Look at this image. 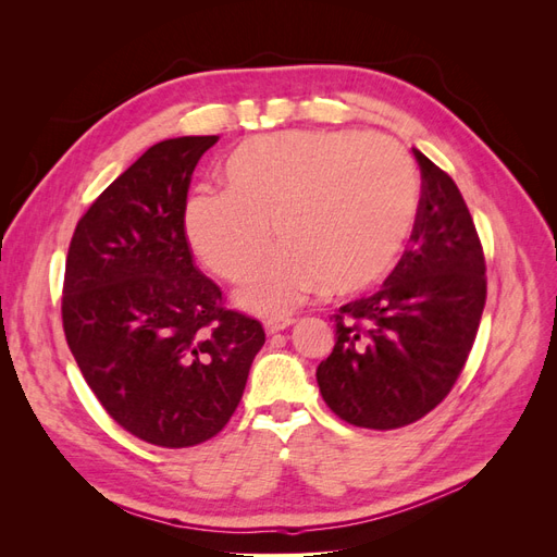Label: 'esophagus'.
<instances>
[{"instance_id": "esophagus-1", "label": "esophagus", "mask_w": 557, "mask_h": 557, "mask_svg": "<svg viewBox=\"0 0 557 557\" xmlns=\"http://www.w3.org/2000/svg\"><path fill=\"white\" fill-rule=\"evenodd\" d=\"M290 325H293V318H267V320H264L267 334H276V332H281V330H285V327H290Z\"/></svg>"}]
</instances>
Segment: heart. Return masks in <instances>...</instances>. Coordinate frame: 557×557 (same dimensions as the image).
<instances>
[{"label": "heart", "mask_w": 557, "mask_h": 557, "mask_svg": "<svg viewBox=\"0 0 557 557\" xmlns=\"http://www.w3.org/2000/svg\"><path fill=\"white\" fill-rule=\"evenodd\" d=\"M230 190H201L185 205V232L213 274L239 283L272 248L239 299L285 313L320 283L358 293L379 283L418 218L416 164L385 134L290 129L244 141L227 158Z\"/></svg>", "instance_id": "b5f03b06"}]
</instances>
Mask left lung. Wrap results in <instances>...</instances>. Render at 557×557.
<instances>
[{"label": "left lung", "instance_id": "1", "mask_svg": "<svg viewBox=\"0 0 557 557\" xmlns=\"http://www.w3.org/2000/svg\"><path fill=\"white\" fill-rule=\"evenodd\" d=\"M420 205L411 239L374 295L332 313L336 342L315 369L346 423L397 430L446 399L474 346L487 278L479 232L455 181L413 148Z\"/></svg>", "mask_w": 557, "mask_h": 557}]
</instances>
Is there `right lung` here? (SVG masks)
I'll return each instance as SVG.
<instances>
[{"mask_svg":"<svg viewBox=\"0 0 557 557\" xmlns=\"http://www.w3.org/2000/svg\"><path fill=\"white\" fill-rule=\"evenodd\" d=\"M215 141L150 146L83 213L66 252L62 327L81 374L117 425L162 448L227 425L264 344L185 237L193 172Z\"/></svg>","mask_w":557,"mask_h":557,"instance_id":"right-lung-1","label":"right lung"}]
</instances>
